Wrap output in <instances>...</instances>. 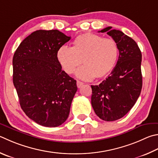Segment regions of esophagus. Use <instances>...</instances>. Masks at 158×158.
Returning <instances> with one entry per match:
<instances>
[{
    "mask_svg": "<svg viewBox=\"0 0 158 158\" xmlns=\"http://www.w3.org/2000/svg\"><path fill=\"white\" fill-rule=\"evenodd\" d=\"M83 85H84V83H83V82L80 81H77V87H78L79 88H81V86H82Z\"/></svg>",
    "mask_w": 158,
    "mask_h": 158,
    "instance_id": "34e87169",
    "label": "esophagus"
}]
</instances>
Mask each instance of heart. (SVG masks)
<instances>
[{"mask_svg": "<svg viewBox=\"0 0 158 158\" xmlns=\"http://www.w3.org/2000/svg\"><path fill=\"white\" fill-rule=\"evenodd\" d=\"M118 54V46L114 40L86 33L77 36L72 48L60 47L56 59L68 74H73L83 61L85 66L77 71V76L90 81L95 77L100 79L108 76L115 66Z\"/></svg>", "mask_w": 158, "mask_h": 158, "instance_id": "b5f03b06", "label": "heart"}]
</instances>
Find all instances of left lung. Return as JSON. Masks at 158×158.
Returning <instances> with one entry per match:
<instances>
[{
  "label": "left lung",
  "instance_id": "1",
  "mask_svg": "<svg viewBox=\"0 0 158 158\" xmlns=\"http://www.w3.org/2000/svg\"><path fill=\"white\" fill-rule=\"evenodd\" d=\"M107 32L118 46L119 58L110 75L98 85H91V104L104 121H115L133 108L142 88V53L136 42L120 30L107 27Z\"/></svg>",
  "mask_w": 158,
  "mask_h": 158
}]
</instances>
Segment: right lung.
I'll return each mask as SVG.
<instances>
[{
  "mask_svg": "<svg viewBox=\"0 0 158 158\" xmlns=\"http://www.w3.org/2000/svg\"><path fill=\"white\" fill-rule=\"evenodd\" d=\"M70 40L57 30H36L23 41L14 54L13 83L20 105L37 124L56 127L68 119L77 81L56 59L60 47Z\"/></svg>",
  "mask_w": 158,
  "mask_h": 158,
  "instance_id": "right-lung-1",
  "label": "right lung"
}]
</instances>
